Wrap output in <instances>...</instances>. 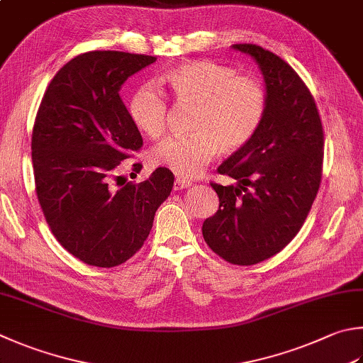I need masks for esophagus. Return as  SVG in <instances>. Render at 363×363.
<instances>
[{
    "label": "esophagus",
    "instance_id": "34e87169",
    "mask_svg": "<svg viewBox=\"0 0 363 363\" xmlns=\"http://www.w3.org/2000/svg\"><path fill=\"white\" fill-rule=\"evenodd\" d=\"M191 184H193V182L191 180H188V179H183V177H177L175 179V183H174V189H186V188H189Z\"/></svg>",
    "mask_w": 363,
    "mask_h": 363
}]
</instances>
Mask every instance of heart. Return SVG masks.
Segmentation results:
<instances>
[{"label":"heart","mask_w":363,"mask_h":363,"mask_svg":"<svg viewBox=\"0 0 363 363\" xmlns=\"http://www.w3.org/2000/svg\"><path fill=\"white\" fill-rule=\"evenodd\" d=\"M161 84L179 102L196 104L188 135H174L153 148L152 160L177 175L193 177L218 152L235 153L261 129L267 112V91L255 75L210 60H194L170 67ZM128 111L142 133L160 138L167 128L169 104L152 84L131 93Z\"/></svg>","instance_id":"b5f03b06"}]
</instances>
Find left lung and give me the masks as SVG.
Wrapping results in <instances>:
<instances>
[{
    "label": "left lung",
    "mask_w": 363,
    "mask_h": 363,
    "mask_svg": "<svg viewBox=\"0 0 363 363\" xmlns=\"http://www.w3.org/2000/svg\"><path fill=\"white\" fill-rule=\"evenodd\" d=\"M234 49L261 67L267 112L255 139L218 167L238 184L210 183L220 208L203 221L202 235L224 261L255 265L302 229L320 186L324 129L311 91L284 60L256 44Z\"/></svg>",
    "instance_id": "8db88e82"
}]
</instances>
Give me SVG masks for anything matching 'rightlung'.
<instances>
[{
	"instance_id": "add662e5",
	"label": "right lung",
	"mask_w": 363,
	"mask_h": 363,
	"mask_svg": "<svg viewBox=\"0 0 363 363\" xmlns=\"http://www.w3.org/2000/svg\"><path fill=\"white\" fill-rule=\"evenodd\" d=\"M155 61L117 50L77 55L55 74L38 108L31 135L38 201L60 245L88 265L111 269L131 259L174 186L166 167L142 183L117 175L143 145L120 88ZM133 167L139 174L142 164Z\"/></svg>"
}]
</instances>
